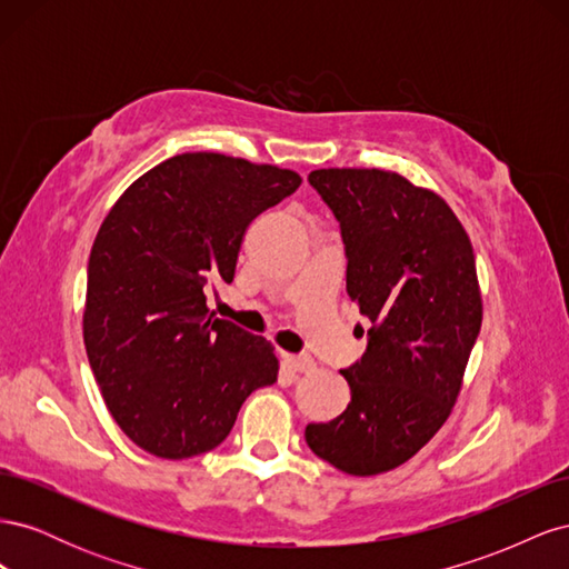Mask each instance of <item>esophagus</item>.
<instances>
[{
	"label": "esophagus",
	"instance_id": "1",
	"mask_svg": "<svg viewBox=\"0 0 569 569\" xmlns=\"http://www.w3.org/2000/svg\"><path fill=\"white\" fill-rule=\"evenodd\" d=\"M280 358H282V363L295 372H308V370H313V366H316V360L311 356H297V353L282 351Z\"/></svg>",
	"mask_w": 569,
	"mask_h": 569
}]
</instances>
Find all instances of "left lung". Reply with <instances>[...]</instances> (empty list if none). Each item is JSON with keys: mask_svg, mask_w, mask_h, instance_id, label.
Masks as SVG:
<instances>
[{"mask_svg": "<svg viewBox=\"0 0 569 569\" xmlns=\"http://www.w3.org/2000/svg\"><path fill=\"white\" fill-rule=\"evenodd\" d=\"M341 226L347 295L372 327L341 370L351 401L306 427L311 451L353 477L399 468L449 420L481 327L475 251L437 192L380 168L308 176Z\"/></svg>", "mask_w": 569, "mask_h": 569, "instance_id": "1", "label": "left lung"}]
</instances>
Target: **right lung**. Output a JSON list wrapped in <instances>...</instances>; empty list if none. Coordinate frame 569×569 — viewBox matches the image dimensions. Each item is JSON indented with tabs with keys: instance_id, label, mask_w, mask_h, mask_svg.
I'll list each match as a JSON object with an SVG mask.
<instances>
[{
	"instance_id": "obj_1",
	"label": "right lung",
	"mask_w": 569,
	"mask_h": 569,
	"mask_svg": "<svg viewBox=\"0 0 569 569\" xmlns=\"http://www.w3.org/2000/svg\"><path fill=\"white\" fill-rule=\"evenodd\" d=\"M299 184L289 168L178 153L137 178L101 222L84 349L113 420L147 453L216 449L247 396L278 382L272 343L216 318L203 291L232 282L251 220Z\"/></svg>"
}]
</instances>
